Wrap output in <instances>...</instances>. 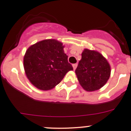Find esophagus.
<instances>
[{
    "instance_id": "esophagus-1",
    "label": "esophagus",
    "mask_w": 131,
    "mask_h": 131,
    "mask_svg": "<svg viewBox=\"0 0 131 131\" xmlns=\"http://www.w3.org/2000/svg\"><path fill=\"white\" fill-rule=\"evenodd\" d=\"M72 66H73V70H74V71H75L76 68H77V63H74V64H73Z\"/></svg>"
}]
</instances>
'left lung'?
<instances>
[{"instance_id":"8db88e82","label":"left lung","mask_w":131,"mask_h":131,"mask_svg":"<svg viewBox=\"0 0 131 131\" xmlns=\"http://www.w3.org/2000/svg\"><path fill=\"white\" fill-rule=\"evenodd\" d=\"M81 56L75 69L79 83L88 92L99 90L110 77V65L102 54L96 50L84 48Z\"/></svg>"}]
</instances>
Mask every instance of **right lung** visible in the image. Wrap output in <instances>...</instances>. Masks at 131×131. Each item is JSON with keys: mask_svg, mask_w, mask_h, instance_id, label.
<instances>
[{"mask_svg": "<svg viewBox=\"0 0 131 131\" xmlns=\"http://www.w3.org/2000/svg\"><path fill=\"white\" fill-rule=\"evenodd\" d=\"M64 46L56 39H45L31 45L24 57L25 75L33 86L49 91L73 70L64 53Z\"/></svg>", "mask_w": 131, "mask_h": 131, "instance_id": "right-lung-1", "label": "right lung"}]
</instances>
